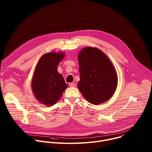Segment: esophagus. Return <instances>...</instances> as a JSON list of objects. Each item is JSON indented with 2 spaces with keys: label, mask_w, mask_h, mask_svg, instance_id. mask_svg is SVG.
Listing matches in <instances>:
<instances>
[{
  "label": "esophagus",
  "mask_w": 152,
  "mask_h": 152,
  "mask_svg": "<svg viewBox=\"0 0 152 152\" xmlns=\"http://www.w3.org/2000/svg\"><path fill=\"white\" fill-rule=\"evenodd\" d=\"M69 86L70 87H76V84L75 83H70Z\"/></svg>",
  "instance_id": "34e87169"
}]
</instances>
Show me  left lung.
Returning a JSON list of instances; mask_svg holds the SVG:
<instances>
[{
	"label": "left lung",
	"mask_w": 152,
	"mask_h": 152,
	"mask_svg": "<svg viewBox=\"0 0 152 152\" xmlns=\"http://www.w3.org/2000/svg\"><path fill=\"white\" fill-rule=\"evenodd\" d=\"M78 60L77 86L84 98L93 104L109 100L117 85V75L109 58L100 50L88 47L80 52Z\"/></svg>",
	"instance_id": "8db88e82"
}]
</instances>
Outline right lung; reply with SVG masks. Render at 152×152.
<instances>
[{
    "label": "right lung",
    "mask_w": 152,
    "mask_h": 152,
    "mask_svg": "<svg viewBox=\"0 0 152 152\" xmlns=\"http://www.w3.org/2000/svg\"><path fill=\"white\" fill-rule=\"evenodd\" d=\"M64 53L50 52L39 60L32 81V88L37 99L47 106L55 104L67 87L62 76L58 72L59 63Z\"/></svg>",
    "instance_id": "right-lung-1"
}]
</instances>
